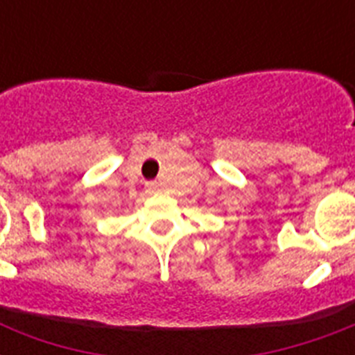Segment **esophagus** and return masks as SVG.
Returning a JSON list of instances; mask_svg holds the SVG:
<instances>
[{"label": "esophagus", "instance_id": "1", "mask_svg": "<svg viewBox=\"0 0 355 355\" xmlns=\"http://www.w3.org/2000/svg\"><path fill=\"white\" fill-rule=\"evenodd\" d=\"M147 189L149 191H156L158 189V182H147Z\"/></svg>", "mask_w": 355, "mask_h": 355}]
</instances>
